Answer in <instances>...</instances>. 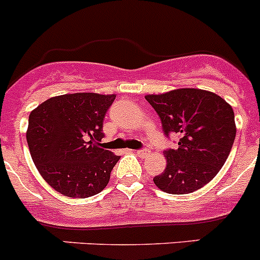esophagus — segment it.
I'll list each match as a JSON object with an SVG mask.
<instances>
[{
    "instance_id": "obj_1",
    "label": "esophagus",
    "mask_w": 260,
    "mask_h": 260,
    "mask_svg": "<svg viewBox=\"0 0 260 260\" xmlns=\"http://www.w3.org/2000/svg\"><path fill=\"white\" fill-rule=\"evenodd\" d=\"M136 153H137V156H140V157H146V156L150 155V151H148V150H138Z\"/></svg>"
}]
</instances>
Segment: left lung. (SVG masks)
Segmentation results:
<instances>
[{
  "label": "left lung",
  "mask_w": 260,
  "mask_h": 260,
  "mask_svg": "<svg viewBox=\"0 0 260 260\" xmlns=\"http://www.w3.org/2000/svg\"><path fill=\"white\" fill-rule=\"evenodd\" d=\"M165 135L179 136L178 148L165 151L166 168L153 178L158 189L188 194L210 183L228 160L236 136L231 105L215 92L196 87L146 95Z\"/></svg>",
  "instance_id": "8db88e82"
}]
</instances>
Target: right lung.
I'll return each instance as SVG.
<instances>
[{"mask_svg": "<svg viewBox=\"0 0 260 260\" xmlns=\"http://www.w3.org/2000/svg\"><path fill=\"white\" fill-rule=\"evenodd\" d=\"M115 94L53 96L29 115L26 141L38 171L58 193L86 198L108 185L119 156L100 147L103 120Z\"/></svg>", "mask_w": 260, "mask_h": 260, "instance_id": "right-lung-1", "label": "right lung"}]
</instances>
